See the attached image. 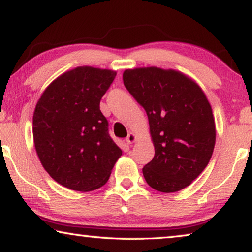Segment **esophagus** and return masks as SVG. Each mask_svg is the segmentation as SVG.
I'll use <instances>...</instances> for the list:
<instances>
[{
    "mask_svg": "<svg viewBox=\"0 0 252 252\" xmlns=\"http://www.w3.org/2000/svg\"><path fill=\"white\" fill-rule=\"evenodd\" d=\"M136 140V136L134 133H132V132H130L129 134H127V136L126 138V141L127 144H132Z\"/></svg>",
    "mask_w": 252,
    "mask_h": 252,
    "instance_id": "esophagus-1",
    "label": "esophagus"
}]
</instances>
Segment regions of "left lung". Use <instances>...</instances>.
I'll return each mask as SVG.
<instances>
[{
    "label": "left lung",
    "instance_id": "1",
    "mask_svg": "<svg viewBox=\"0 0 252 252\" xmlns=\"http://www.w3.org/2000/svg\"><path fill=\"white\" fill-rule=\"evenodd\" d=\"M123 83L146 110L155 157L142 169L160 192L180 191L197 179L216 143L212 110L203 91L185 74L159 67L126 70Z\"/></svg>",
    "mask_w": 252,
    "mask_h": 252
}]
</instances>
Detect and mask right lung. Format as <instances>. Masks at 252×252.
Segmentation results:
<instances>
[{"mask_svg":"<svg viewBox=\"0 0 252 252\" xmlns=\"http://www.w3.org/2000/svg\"><path fill=\"white\" fill-rule=\"evenodd\" d=\"M117 72L80 66L51 83L33 116L34 146L42 165L60 185L99 189L122 151L109 134L100 101Z\"/></svg>","mask_w":252,"mask_h":252,"instance_id":"obj_1","label":"right lung"}]
</instances>
